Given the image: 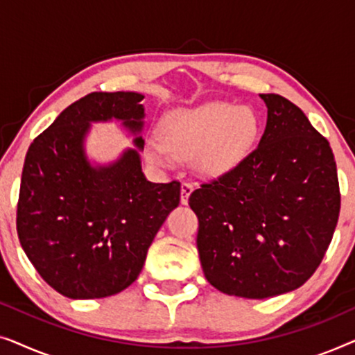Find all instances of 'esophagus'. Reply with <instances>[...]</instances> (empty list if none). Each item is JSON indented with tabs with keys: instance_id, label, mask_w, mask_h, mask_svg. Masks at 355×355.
Wrapping results in <instances>:
<instances>
[{
	"instance_id": "obj_1",
	"label": "esophagus",
	"mask_w": 355,
	"mask_h": 355,
	"mask_svg": "<svg viewBox=\"0 0 355 355\" xmlns=\"http://www.w3.org/2000/svg\"><path fill=\"white\" fill-rule=\"evenodd\" d=\"M192 191H193V184L189 181H184L181 186V203H184V205L189 202V196H191Z\"/></svg>"
}]
</instances>
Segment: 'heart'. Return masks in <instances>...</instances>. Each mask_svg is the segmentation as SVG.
Listing matches in <instances>:
<instances>
[{
	"mask_svg": "<svg viewBox=\"0 0 355 355\" xmlns=\"http://www.w3.org/2000/svg\"><path fill=\"white\" fill-rule=\"evenodd\" d=\"M259 123L254 111L227 101H207L193 108H179L163 121V137L150 135L147 158L169 164L176 157L197 153L198 168L208 173L234 166L254 144Z\"/></svg>",
	"mask_w": 355,
	"mask_h": 355,
	"instance_id": "b5f03b06",
	"label": "heart"
}]
</instances>
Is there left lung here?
Segmentation results:
<instances>
[{"instance_id": "obj_1", "label": "left lung", "mask_w": 355, "mask_h": 355, "mask_svg": "<svg viewBox=\"0 0 355 355\" xmlns=\"http://www.w3.org/2000/svg\"><path fill=\"white\" fill-rule=\"evenodd\" d=\"M260 96L268 118L259 147L189 197L205 278L247 299L300 288L322 263L341 208L328 140L293 101Z\"/></svg>"}]
</instances>
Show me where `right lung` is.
I'll return each mask as SVG.
<instances>
[{
  "label": "right lung",
  "instance_id": "obj_1",
  "mask_svg": "<svg viewBox=\"0 0 355 355\" xmlns=\"http://www.w3.org/2000/svg\"><path fill=\"white\" fill-rule=\"evenodd\" d=\"M142 98L135 92H92L67 106L27 150L17 236L38 275L69 299L108 297L132 284L153 237L181 200L179 181L145 179L137 150L110 166L87 162L90 121L121 119L137 134ZM134 144L144 148L142 137Z\"/></svg>",
  "mask_w": 355,
  "mask_h": 355
}]
</instances>
